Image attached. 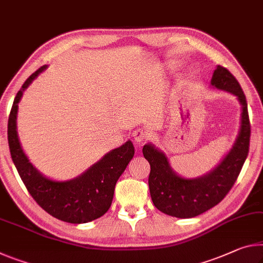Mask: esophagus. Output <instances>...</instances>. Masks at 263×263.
Segmentation results:
<instances>
[{
  "label": "esophagus",
  "mask_w": 263,
  "mask_h": 263,
  "mask_svg": "<svg viewBox=\"0 0 263 263\" xmlns=\"http://www.w3.org/2000/svg\"><path fill=\"white\" fill-rule=\"evenodd\" d=\"M133 137H135V140L137 143H144V141H147L149 139V133H147L146 131L144 130H137L133 133Z\"/></svg>",
  "instance_id": "1"
}]
</instances>
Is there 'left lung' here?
I'll use <instances>...</instances> for the list:
<instances>
[{"label": "left lung", "instance_id": "8db88e82", "mask_svg": "<svg viewBox=\"0 0 263 263\" xmlns=\"http://www.w3.org/2000/svg\"><path fill=\"white\" fill-rule=\"evenodd\" d=\"M211 84L219 90L236 96L242 106L239 136L223 160L206 176L186 179L171 168L167 157L151 144L143 147V154L151 166L148 177L152 201L162 213L180 219H189L221 201L235 184L249 152L251 123L247 101L236 78L221 65L216 66Z\"/></svg>", "mask_w": 263, "mask_h": 263}]
</instances>
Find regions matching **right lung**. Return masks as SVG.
<instances>
[{
    "label": "right lung",
    "instance_id": "1",
    "mask_svg": "<svg viewBox=\"0 0 263 263\" xmlns=\"http://www.w3.org/2000/svg\"><path fill=\"white\" fill-rule=\"evenodd\" d=\"M45 69L47 65L36 70L24 82L14 99L8 119L10 156L28 192L47 213L65 222L85 223L101 218L109 211L116 182L135 156V147L131 140H127L72 180L56 181L41 174L21 147L16 131V117L23 91Z\"/></svg>",
    "mask_w": 263,
    "mask_h": 263
}]
</instances>
